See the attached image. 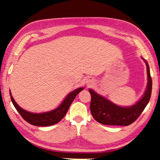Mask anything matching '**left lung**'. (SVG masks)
Returning a JSON list of instances; mask_svg holds the SVG:
<instances>
[{
    "instance_id": "8db88e82",
    "label": "left lung",
    "mask_w": 160,
    "mask_h": 160,
    "mask_svg": "<svg viewBox=\"0 0 160 160\" xmlns=\"http://www.w3.org/2000/svg\"><path fill=\"white\" fill-rule=\"evenodd\" d=\"M148 73V85L144 95L136 104L131 107L118 106L109 99L102 97L90 89L91 94L90 110L93 118L104 125L128 126L137 120L150 101L152 93V78L148 62L144 58Z\"/></svg>"
}]
</instances>
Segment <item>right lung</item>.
Segmentation results:
<instances>
[{
  "label": "right lung",
  "instance_id": "add662e5",
  "mask_svg": "<svg viewBox=\"0 0 160 160\" xmlns=\"http://www.w3.org/2000/svg\"><path fill=\"white\" fill-rule=\"evenodd\" d=\"M83 90L84 88H80L76 89L73 92H71L70 94H68V96L65 98L63 102L61 103L58 107L52 111H50V112L41 113H31L23 109L16 103L15 99H13L10 91V95L15 109H17L20 116L25 119L27 122L36 126H48L58 123L64 117L75 97L78 95V94L80 92Z\"/></svg>",
  "mask_w": 160,
  "mask_h": 160
}]
</instances>
